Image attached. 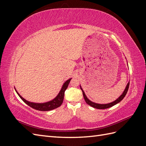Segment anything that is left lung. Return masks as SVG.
Returning <instances> with one entry per match:
<instances>
[{"instance_id":"obj_1","label":"left lung","mask_w":146,"mask_h":146,"mask_svg":"<svg viewBox=\"0 0 146 146\" xmlns=\"http://www.w3.org/2000/svg\"><path fill=\"white\" fill-rule=\"evenodd\" d=\"M129 85H130V82L127 83L125 90L123 91V92H122V94L119 97V98H117L116 100H115L114 102H111V103L107 104H96L95 102H92V101H91L90 100H89L87 98V97L86 96L85 92H84L83 90H82L81 86H80V89H81V90L82 91V92H83V98H84V99H85V102L88 105H89L91 106V107H93L94 108H97V109H106V108H108L113 107V106H114V105H115L116 104H118L119 102H120L123 98H124V97L125 96L127 92L128 91V90H129Z\"/></svg>"}]
</instances>
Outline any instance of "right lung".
<instances>
[{"label": "right lung", "mask_w": 146, "mask_h": 146, "mask_svg": "<svg viewBox=\"0 0 146 146\" xmlns=\"http://www.w3.org/2000/svg\"><path fill=\"white\" fill-rule=\"evenodd\" d=\"M71 79L72 78H69V80L66 81L64 83L63 85L62 88H61L60 92L58 93V94L56 96L55 98H54V99L50 100V101L47 102H45V103L30 102H29L27 100H26L25 99H24L23 97H22L18 93V92H17L16 90H15V91L17 92V94H18V96L20 97V98L23 100L26 104L30 106V107H32L36 110H39V111H50V110H52L59 107L60 106H61V105L62 104L63 102V99H64V92H65L66 90L67 89V88L69 85V83Z\"/></svg>", "instance_id": "right-lung-1"}]
</instances>
